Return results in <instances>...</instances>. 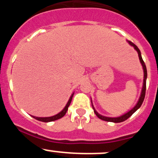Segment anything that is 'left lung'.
Returning a JSON list of instances; mask_svg holds the SVG:
<instances>
[{"label": "left lung", "instance_id": "obj_1", "mask_svg": "<svg viewBox=\"0 0 158 158\" xmlns=\"http://www.w3.org/2000/svg\"><path fill=\"white\" fill-rule=\"evenodd\" d=\"M128 42L129 43V44H131V46H133L134 48L136 50H137V53H138V56H139V61H140V63L141 64H142L143 66V72H144V79H143V88H142V91H141V94H140V97H139V99L138 100V102H137V105L134 107L133 108H132L131 110H130L129 111L127 112L126 114H123V115L120 116V117H105V116H102V115H100L99 114H98V112L97 110H95V108H94L93 106V104H92V107H93V109H94V113H95L96 115L98 117H99V119H102V120H105V121H107V122H113V123H121V122H123V121L126 120L127 119L129 118L137 110L138 108H139V107L141 106V105L143 104V100H144V98H145V95H146V79H147V70H146V64H145V62L143 61V59H142V56H141V52L139 51V48H137L136 45L134 44V43H132L131 41H128ZM92 103V102H91Z\"/></svg>", "mask_w": 158, "mask_h": 158}]
</instances>
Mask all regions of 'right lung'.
<instances>
[{
  "label": "right lung",
  "mask_w": 158,
  "mask_h": 158,
  "mask_svg": "<svg viewBox=\"0 0 158 158\" xmlns=\"http://www.w3.org/2000/svg\"><path fill=\"white\" fill-rule=\"evenodd\" d=\"M73 94H72L71 97H70V99H69V100H68V103H67L66 106L64 107V109L61 110L60 113L57 114L55 116H52V117H34V116H32V117H33V118H35V119H37V120L41 121V122H44V123L52 122V121L56 120V119H59L61 118V117H63L65 115V114H66L67 110H68V107L70 105V102H71V100H72V98H73Z\"/></svg>",
  "instance_id": "obj_1"
}]
</instances>
